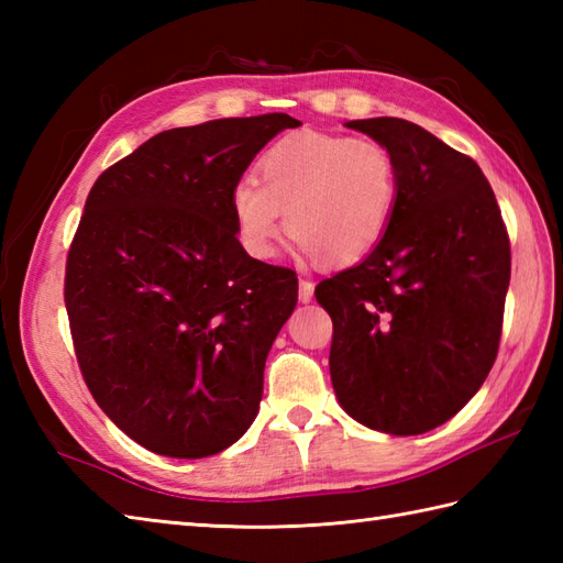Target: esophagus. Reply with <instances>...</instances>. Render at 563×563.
I'll use <instances>...</instances> for the list:
<instances>
[{
  "mask_svg": "<svg viewBox=\"0 0 563 563\" xmlns=\"http://www.w3.org/2000/svg\"><path fill=\"white\" fill-rule=\"evenodd\" d=\"M300 302H309L314 297V283L312 280H307V278H302L300 280Z\"/></svg>",
  "mask_w": 563,
  "mask_h": 563,
  "instance_id": "1",
  "label": "esophagus"
}]
</instances>
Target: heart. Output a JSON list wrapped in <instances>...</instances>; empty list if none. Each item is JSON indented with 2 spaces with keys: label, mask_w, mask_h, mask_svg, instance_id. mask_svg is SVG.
Returning <instances> with one entry per match:
<instances>
[{
  "label": "heart",
  "mask_w": 563,
  "mask_h": 563,
  "mask_svg": "<svg viewBox=\"0 0 563 563\" xmlns=\"http://www.w3.org/2000/svg\"><path fill=\"white\" fill-rule=\"evenodd\" d=\"M399 200V172L377 140L305 130L275 142L256 164V178L232 190L239 242L271 258L280 236L329 266H351L373 254Z\"/></svg>",
  "instance_id": "1"
}]
</instances>
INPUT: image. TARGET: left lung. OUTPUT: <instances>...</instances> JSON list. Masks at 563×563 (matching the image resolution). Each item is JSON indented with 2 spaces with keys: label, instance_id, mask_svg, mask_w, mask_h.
Instances as JSON below:
<instances>
[{
  "label": "left lung",
  "instance_id": "obj_1",
  "mask_svg": "<svg viewBox=\"0 0 563 563\" xmlns=\"http://www.w3.org/2000/svg\"><path fill=\"white\" fill-rule=\"evenodd\" d=\"M345 128L382 142L399 172L387 234L317 285L333 321L341 409L379 433L421 435L470 401L494 367L510 242L479 164L401 118Z\"/></svg>",
  "mask_w": 563,
  "mask_h": 563
}]
</instances>
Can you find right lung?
Returning a JSON list of instances; mask_svg holds the SVG:
<instances>
[{"instance_id":"right-lung-1","label":"right lung","mask_w":563,"mask_h":563,"mask_svg":"<svg viewBox=\"0 0 563 563\" xmlns=\"http://www.w3.org/2000/svg\"><path fill=\"white\" fill-rule=\"evenodd\" d=\"M288 113L154 135L106 169L84 206L65 307L84 382L150 452L218 454L254 423L297 275L251 258L232 190Z\"/></svg>"}]
</instances>
